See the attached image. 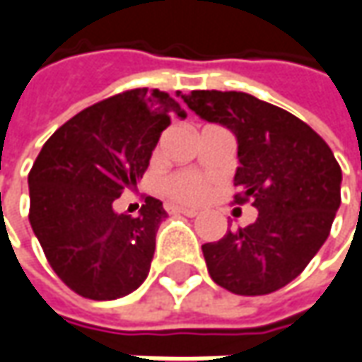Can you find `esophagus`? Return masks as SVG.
I'll use <instances>...</instances> for the list:
<instances>
[{
  "mask_svg": "<svg viewBox=\"0 0 362 362\" xmlns=\"http://www.w3.org/2000/svg\"><path fill=\"white\" fill-rule=\"evenodd\" d=\"M167 211H169V213L185 214V216H197V214H199V211H195V209H187V206H177V205L169 206Z\"/></svg>",
  "mask_w": 362,
  "mask_h": 362,
  "instance_id": "obj_1",
  "label": "esophagus"
}]
</instances>
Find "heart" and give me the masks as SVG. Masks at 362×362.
<instances>
[{"label":"heart","instance_id":"b5f03b06","mask_svg":"<svg viewBox=\"0 0 362 362\" xmlns=\"http://www.w3.org/2000/svg\"><path fill=\"white\" fill-rule=\"evenodd\" d=\"M163 195L179 205H199L209 199L213 191V179L193 169H183L167 175L161 181Z\"/></svg>","mask_w":362,"mask_h":362}]
</instances>
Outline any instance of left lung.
<instances>
[{"mask_svg": "<svg viewBox=\"0 0 362 362\" xmlns=\"http://www.w3.org/2000/svg\"><path fill=\"white\" fill-rule=\"evenodd\" d=\"M183 100L238 141L234 205L258 218L203 244L209 274L236 296H266L296 280L327 240L341 205V167L317 132L246 92L193 90Z\"/></svg>", "mask_w": 362, "mask_h": 362, "instance_id": "left-lung-1", "label": "left lung"}]
</instances>
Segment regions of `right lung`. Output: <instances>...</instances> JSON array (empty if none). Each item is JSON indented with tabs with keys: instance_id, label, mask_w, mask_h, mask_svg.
<instances>
[{
	"instance_id": "right-lung-1",
	"label": "right lung",
	"mask_w": 362,
	"mask_h": 362,
	"mask_svg": "<svg viewBox=\"0 0 362 362\" xmlns=\"http://www.w3.org/2000/svg\"><path fill=\"white\" fill-rule=\"evenodd\" d=\"M173 114L187 116L167 92H119L62 124L35 159L29 223L54 274L82 298H124L148 278L163 203L146 197L129 216L114 201L138 185Z\"/></svg>"
}]
</instances>
